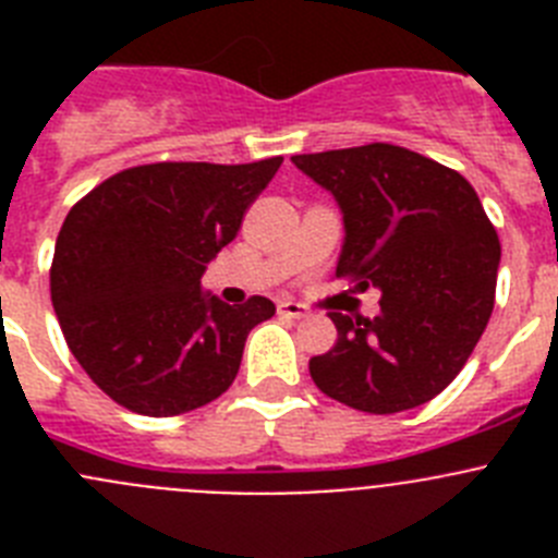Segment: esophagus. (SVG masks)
<instances>
[{
	"mask_svg": "<svg viewBox=\"0 0 558 558\" xmlns=\"http://www.w3.org/2000/svg\"><path fill=\"white\" fill-rule=\"evenodd\" d=\"M279 315H284V318H310L313 310L307 304H299L293 299H288V302H279Z\"/></svg>",
	"mask_w": 558,
	"mask_h": 558,
	"instance_id": "34e87169",
	"label": "esophagus"
}]
</instances>
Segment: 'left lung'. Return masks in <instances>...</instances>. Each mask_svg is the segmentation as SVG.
<instances>
[{"instance_id":"left-lung-1","label":"left lung","mask_w":558,"mask_h":558,"mask_svg":"<svg viewBox=\"0 0 558 558\" xmlns=\"http://www.w3.org/2000/svg\"><path fill=\"white\" fill-rule=\"evenodd\" d=\"M293 165L343 211L338 279L383 293L379 315L329 313L338 340L310 377L354 411L399 413L445 391L495 307L500 240L461 172L374 142Z\"/></svg>"}]
</instances>
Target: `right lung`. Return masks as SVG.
Instances as JSON below:
<instances>
[{"mask_svg":"<svg viewBox=\"0 0 558 558\" xmlns=\"http://www.w3.org/2000/svg\"><path fill=\"white\" fill-rule=\"evenodd\" d=\"M282 156L251 165L156 161L117 172L69 209L49 293L69 349L102 393L142 416L209 405L234 383L265 295L201 293Z\"/></svg>","mask_w":558,"mask_h":558,"instance_id":"obj_1","label":"right lung"}]
</instances>
